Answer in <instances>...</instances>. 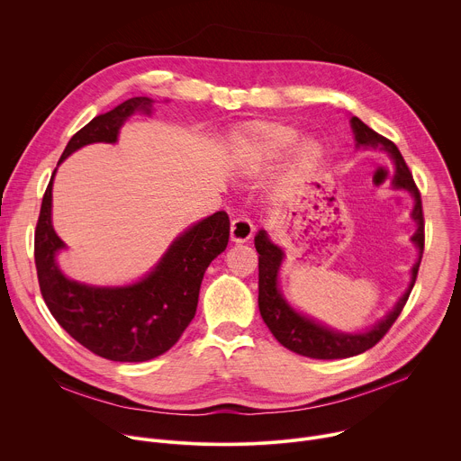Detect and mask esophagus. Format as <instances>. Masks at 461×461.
Here are the masks:
<instances>
[{
  "label": "esophagus",
  "mask_w": 461,
  "mask_h": 461,
  "mask_svg": "<svg viewBox=\"0 0 461 461\" xmlns=\"http://www.w3.org/2000/svg\"><path fill=\"white\" fill-rule=\"evenodd\" d=\"M253 224L246 215H239L231 221V240L233 242H246L253 235Z\"/></svg>",
  "instance_id": "1"
}]
</instances>
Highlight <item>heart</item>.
<instances>
[{"instance_id":"obj_1","label":"heart","mask_w":461,"mask_h":461,"mask_svg":"<svg viewBox=\"0 0 461 461\" xmlns=\"http://www.w3.org/2000/svg\"><path fill=\"white\" fill-rule=\"evenodd\" d=\"M248 133L258 140V144L265 148L268 153H279L288 149L297 140V131L288 125L279 123H267V125H253ZM321 157V148L317 142H308L301 149V164L313 166Z\"/></svg>"}]
</instances>
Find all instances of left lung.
Listing matches in <instances>:
<instances>
[{
  "label": "left lung",
  "mask_w": 461,
  "mask_h": 461,
  "mask_svg": "<svg viewBox=\"0 0 461 461\" xmlns=\"http://www.w3.org/2000/svg\"><path fill=\"white\" fill-rule=\"evenodd\" d=\"M352 131L356 137L357 148H370L384 151L392 157L393 164H396V173H393V187L405 189L414 196V210L412 219L418 224L416 233L412 235V242L420 248V258L412 267V279L409 285V290L403 294V297L396 303L393 310L383 317L375 326L363 334H343L330 330L301 313H297L281 295L277 276L283 262V249L276 246L265 230H260L255 235V248L258 253V310L262 319H265L270 332L276 336V339L288 350L306 356L312 359H343L352 357L357 354H363L365 350L372 348L375 343L383 339V336L390 330V326L396 322L400 317L403 306L407 304V299L414 288L420 262L423 255L425 246V221H423V208H421V194L420 189L412 178V173L409 166L405 164L400 149L392 140L381 137L370 129L366 123H363L357 116L350 118Z\"/></svg>",
  "instance_id": "obj_1"
}]
</instances>
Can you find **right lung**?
Wrapping results in <instances>:
<instances>
[{
	"instance_id": "right-lung-1",
	"label": "right lung",
	"mask_w": 461,
	"mask_h": 461,
	"mask_svg": "<svg viewBox=\"0 0 461 461\" xmlns=\"http://www.w3.org/2000/svg\"><path fill=\"white\" fill-rule=\"evenodd\" d=\"M151 107V98L135 96L93 118L69 140L59 162L87 144H114L123 122L137 111L149 114ZM54 173L34 231L36 272L47 308L65 332L100 357L140 363L162 356L194 317L204 272L228 246V213L217 212L185 230L142 281L118 288L87 286L65 277L56 265L54 257L65 244L50 222Z\"/></svg>"
}]
</instances>
